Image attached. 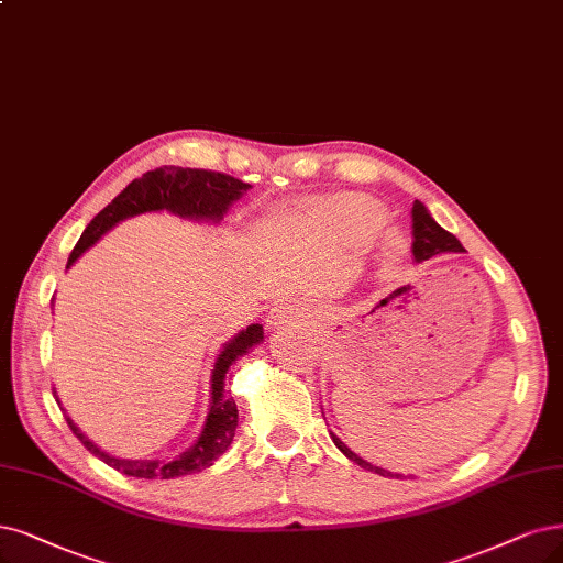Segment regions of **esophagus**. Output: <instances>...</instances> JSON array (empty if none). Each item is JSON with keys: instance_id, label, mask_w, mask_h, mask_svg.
<instances>
[{"instance_id": "esophagus-1", "label": "esophagus", "mask_w": 563, "mask_h": 563, "mask_svg": "<svg viewBox=\"0 0 563 563\" xmlns=\"http://www.w3.org/2000/svg\"><path fill=\"white\" fill-rule=\"evenodd\" d=\"M297 318H301V308H299V303H295V301H280V303H276L274 308L268 310V316H266V329H278L280 324H287V322H292V320H297Z\"/></svg>"}]
</instances>
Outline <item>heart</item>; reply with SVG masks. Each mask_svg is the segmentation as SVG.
Segmentation results:
<instances>
[{"label": "heart", "instance_id": "obj_1", "mask_svg": "<svg viewBox=\"0 0 563 563\" xmlns=\"http://www.w3.org/2000/svg\"><path fill=\"white\" fill-rule=\"evenodd\" d=\"M308 220L316 229H320V232L334 236L343 243H360L371 236L373 247L378 250V257L383 260L397 257L399 250L404 247L401 234L394 232V229H383V232L372 234L383 224L385 211L380 203L364 197L343 195V197L322 199L310 206Z\"/></svg>", "mask_w": 563, "mask_h": 563}]
</instances>
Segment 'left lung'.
Here are the masks:
<instances>
[{
    "label": "left lung",
    "mask_w": 563,
    "mask_h": 563,
    "mask_svg": "<svg viewBox=\"0 0 563 563\" xmlns=\"http://www.w3.org/2000/svg\"><path fill=\"white\" fill-rule=\"evenodd\" d=\"M412 257L415 262H427V260H433V257H441V255H456V253H466L464 245L460 243V239H456L454 234L445 232V229L435 222L429 213V208L415 199L412 203ZM331 441H334V445L347 456L350 462H355L357 466L371 471V473H378L383 477H397V481H404V477H415V475H404V473H391L387 468H380L376 464H371L366 460H362L360 454L352 452L336 433H331Z\"/></svg>",
    "instance_id": "8db88e82"
}]
</instances>
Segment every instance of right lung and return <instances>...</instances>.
I'll use <instances>...</instances> for the list:
<instances>
[{"instance_id": "right-lung-1", "label": "right lung", "mask_w": 563, "mask_h": 563, "mask_svg": "<svg viewBox=\"0 0 563 563\" xmlns=\"http://www.w3.org/2000/svg\"><path fill=\"white\" fill-rule=\"evenodd\" d=\"M250 190V183H243L239 178L224 176L218 172H203V169H183V166H159L141 178L132 180L124 190L99 211L86 232L80 234L76 247L71 250L67 268L76 264V260L92 247L103 234L111 232L115 224L122 220L143 216V213H174L183 220L195 222H213L218 224L236 199H241ZM264 341L262 324H247L241 329L234 339H229L220 355L216 357L213 371H211V401H208V412L203 427L197 435V441L187 448L185 452L176 454L174 460H122V456H113L97 448L86 433H82L76 422L67 415V422L76 439L86 445L95 456L111 468L132 475V477H145V481H174L180 475H192L208 466H213L220 456L227 452V448L234 441V431L239 427V410L234 399L229 397L224 387L227 373L234 366V362L250 350ZM57 404L62 406L57 389L53 391ZM65 410V406H62ZM67 412V410H65Z\"/></svg>"}]
</instances>
